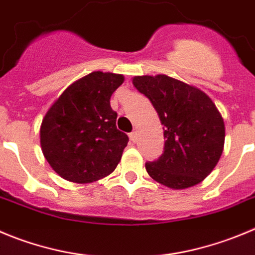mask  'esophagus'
<instances>
[{"mask_svg":"<svg viewBox=\"0 0 255 255\" xmlns=\"http://www.w3.org/2000/svg\"><path fill=\"white\" fill-rule=\"evenodd\" d=\"M129 138L132 142L137 141V132H135V130H133V132L129 133Z\"/></svg>","mask_w":255,"mask_h":255,"instance_id":"obj_1","label":"esophagus"}]
</instances>
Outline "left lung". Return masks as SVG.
I'll use <instances>...</instances> for the list:
<instances>
[{"mask_svg": "<svg viewBox=\"0 0 255 255\" xmlns=\"http://www.w3.org/2000/svg\"><path fill=\"white\" fill-rule=\"evenodd\" d=\"M133 85L144 94L163 125L165 148L146 170L171 189L201 182L219 162L224 148V121L204 92L167 77H134Z\"/></svg>", "mask_w": 255, "mask_h": 255, "instance_id": "obj_1", "label": "left lung"}]
</instances>
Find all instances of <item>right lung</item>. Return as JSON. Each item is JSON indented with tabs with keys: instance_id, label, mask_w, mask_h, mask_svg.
Listing matches in <instances>:
<instances>
[{
	"instance_id": "obj_1",
	"label": "right lung",
	"mask_w": 255,
	"mask_h": 255,
	"mask_svg": "<svg viewBox=\"0 0 255 255\" xmlns=\"http://www.w3.org/2000/svg\"><path fill=\"white\" fill-rule=\"evenodd\" d=\"M123 80L120 74H88L66 88L42 120V153L68 181H97L120 163L129 139L117 129V113L109 101Z\"/></svg>"
}]
</instances>
